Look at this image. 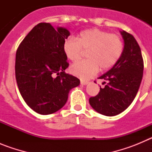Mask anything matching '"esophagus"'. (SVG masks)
I'll return each mask as SVG.
<instances>
[{
	"label": "esophagus",
	"mask_w": 152,
	"mask_h": 152,
	"mask_svg": "<svg viewBox=\"0 0 152 152\" xmlns=\"http://www.w3.org/2000/svg\"><path fill=\"white\" fill-rule=\"evenodd\" d=\"M88 84V81L87 80H80V84H82V85H87Z\"/></svg>",
	"instance_id": "obj_1"
}]
</instances>
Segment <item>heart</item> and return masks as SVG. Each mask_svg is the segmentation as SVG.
Here are the masks:
<instances>
[{
    "label": "heart",
    "mask_w": 152,
    "mask_h": 152,
    "mask_svg": "<svg viewBox=\"0 0 152 152\" xmlns=\"http://www.w3.org/2000/svg\"><path fill=\"white\" fill-rule=\"evenodd\" d=\"M123 45L119 36L99 29H89L80 32L76 41L68 39L63 44V51L68 60L80 58L82 51H88V60L72 64L70 72L81 79H89L101 71L110 69L121 56Z\"/></svg>",
    "instance_id": "obj_1"
}]
</instances>
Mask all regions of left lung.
I'll return each instance as SVG.
<instances>
[{"instance_id":"obj_1","label":"left lung","mask_w":152,"mask_h":152,"mask_svg":"<svg viewBox=\"0 0 152 152\" xmlns=\"http://www.w3.org/2000/svg\"><path fill=\"white\" fill-rule=\"evenodd\" d=\"M124 40L123 53L116 64L100 76L105 87L89 99L92 108L107 116H116L128 108L142 82L144 62L139 44L132 35L120 31Z\"/></svg>"}]
</instances>
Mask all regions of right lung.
<instances>
[{"label":"right lung","mask_w":152,"mask_h":152,"mask_svg":"<svg viewBox=\"0 0 152 152\" xmlns=\"http://www.w3.org/2000/svg\"><path fill=\"white\" fill-rule=\"evenodd\" d=\"M65 28L57 29L49 23L33 28L16 53L15 75L24 101L42 115L56 113L68 100L69 91L80 80L64 72L68 67L63 44L69 36Z\"/></svg>","instance_id":"obj_1"}]
</instances>
